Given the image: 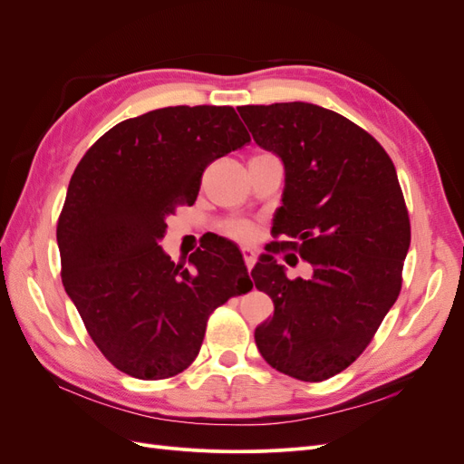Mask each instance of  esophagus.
<instances>
[{
	"label": "esophagus",
	"mask_w": 464,
	"mask_h": 464,
	"mask_svg": "<svg viewBox=\"0 0 464 464\" xmlns=\"http://www.w3.org/2000/svg\"><path fill=\"white\" fill-rule=\"evenodd\" d=\"M242 256H244V261L247 265V271L254 269V265H256V249L249 247V246H242Z\"/></svg>",
	"instance_id": "34e87169"
}]
</instances>
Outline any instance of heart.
<instances>
[{
  "label": "heart",
  "instance_id": "b5f03b06",
  "mask_svg": "<svg viewBox=\"0 0 464 464\" xmlns=\"http://www.w3.org/2000/svg\"><path fill=\"white\" fill-rule=\"evenodd\" d=\"M232 234H234L236 237H247V236L251 234V230H249L247 227H236V228L232 230Z\"/></svg>",
  "mask_w": 464,
  "mask_h": 464
}]
</instances>
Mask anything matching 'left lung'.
Segmentation results:
<instances>
[{
  "mask_svg": "<svg viewBox=\"0 0 464 464\" xmlns=\"http://www.w3.org/2000/svg\"><path fill=\"white\" fill-rule=\"evenodd\" d=\"M254 141L285 166L273 228L314 266L290 280L266 256L251 271L275 314L256 329L269 366L300 382L346 370L401 292L411 222L395 164L375 139L310 102L240 106Z\"/></svg>",
  "mask_w": 464,
  "mask_h": 464,
  "instance_id": "left-lung-1",
  "label": "left lung"
}]
</instances>
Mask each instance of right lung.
<instances>
[{"label": "right lung", "instance_id": "1", "mask_svg": "<svg viewBox=\"0 0 464 464\" xmlns=\"http://www.w3.org/2000/svg\"><path fill=\"white\" fill-rule=\"evenodd\" d=\"M249 141L232 106H168L120 121L75 168L58 222L62 280L120 372H184L208 315L251 283L224 237L191 254V269L159 246L174 207L198 199L205 168Z\"/></svg>", "mask_w": 464, "mask_h": 464}]
</instances>
